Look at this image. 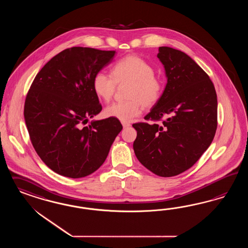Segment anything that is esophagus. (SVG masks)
I'll use <instances>...</instances> for the list:
<instances>
[{
    "label": "esophagus",
    "mask_w": 248,
    "mask_h": 248,
    "mask_svg": "<svg viewBox=\"0 0 248 248\" xmlns=\"http://www.w3.org/2000/svg\"><path fill=\"white\" fill-rule=\"evenodd\" d=\"M122 124H123L124 128L129 127V126L131 125L130 124H128V123H124V122H123V123H122Z\"/></svg>",
    "instance_id": "esophagus-1"
}]
</instances>
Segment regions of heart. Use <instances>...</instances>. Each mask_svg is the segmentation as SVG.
<instances>
[{
  "label": "heart",
  "instance_id": "1",
  "mask_svg": "<svg viewBox=\"0 0 248 248\" xmlns=\"http://www.w3.org/2000/svg\"><path fill=\"white\" fill-rule=\"evenodd\" d=\"M112 75L103 71L97 72L93 78V89L99 99L109 102L115 93L117 84L130 83L125 102H116L105 109L107 117L130 122L139 116L145 108L157 104L162 97L164 84L155 75L150 62L142 57L130 54L117 61L112 68Z\"/></svg>",
  "mask_w": 248,
  "mask_h": 248
}]
</instances>
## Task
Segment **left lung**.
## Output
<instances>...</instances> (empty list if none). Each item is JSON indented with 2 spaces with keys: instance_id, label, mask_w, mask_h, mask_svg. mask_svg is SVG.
I'll list each match as a JSON object with an SVG mask.
<instances>
[{
  "instance_id": "8db88e82",
  "label": "left lung",
  "mask_w": 248,
  "mask_h": 248,
  "mask_svg": "<svg viewBox=\"0 0 248 248\" xmlns=\"http://www.w3.org/2000/svg\"><path fill=\"white\" fill-rule=\"evenodd\" d=\"M167 83L145 120L134 124V150L151 172L171 177L192 167L210 146L217 127V96L207 74L186 53L159 47Z\"/></svg>"
}]
</instances>
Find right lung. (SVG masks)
<instances>
[{
    "label": "right lung",
    "instance_id": "right-lung-1",
    "mask_svg": "<svg viewBox=\"0 0 248 248\" xmlns=\"http://www.w3.org/2000/svg\"><path fill=\"white\" fill-rule=\"evenodd\" d=\"M115 51L65 49L35 76L26 95L24 119L38 155L53 172L81 178L104 164L123 126L114 118L93 121L102 111L93 78Z\"/></svg>",
    "mask_w": 248,
    "mask_h": 248
}]
</instances>
